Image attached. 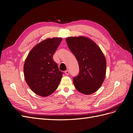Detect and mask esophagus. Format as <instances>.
<instances>
[{"instance_id": "obj_1", "label": "esophagus", "mask_w": 133, "mask_h": 133, "mask_svg": "<svg viewBox=\"0 0 133 133\" xmlns=\"http://www.w3.org/2000/svg\"><path fill=\"white\" fill-rule=\"evenodd\" d=\"M65 74L66 75H68L69 74V71L68 70H66V71H65Z\"/></svg>"}]
</instances>
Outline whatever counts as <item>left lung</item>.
I'll return each instance as SVG.
<instances>
[{"label": "left lung", "instance_id": "left-lung-1", "mask_svg": "<svg viewBox=\"0 0 133 133\" xmlns=\"http://www.w3.org/2000/svg\"><path fill=\"white\" fill-rule=\"evenodd\" d=\"M66 42L79 66L78 75L73 78L75 88L86 95L94 93L102 86L105 78V56L97 44L87 37H68Z\"/></svg>", "mask_w": 133, "mask_h": 133}]
</instances>
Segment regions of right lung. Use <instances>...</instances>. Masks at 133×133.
Returning <instances> with one entry per match:
<instances>
[{
    "label": "right lung",
    "mask_w": 133,
    "mask_h": 133,
    "mask_svg": "<svg viewBox=\"0 0 133 133\" xmlns=\"http://www.w3.org/2000/svg\"><path fill=\"white\" fill-rule=\"evenodd\" d=\"M62 38H48L37 44L28 54L24 64L25 81L34 93L47 96L55 91L63 73L53 59Z\"/></svg>",
    "instance_id": "1"
}]
</instances>
